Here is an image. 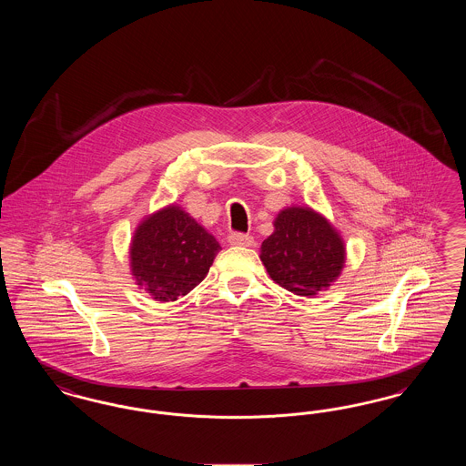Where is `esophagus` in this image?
<instances>
[{"label": "esophagus", "mask_w": 466, "mask_h": 466, "mask_svg": "<svg viewBox=\"0 0 466 466\" xmlns=\"http://www.w3.org/2000/svg\"><path fill=\"white\" fill-rule=\"evenodd\" d=\"M228 243L232 244V246H243V248H248V246L253 244V238H251L249 234L234 232V234L228 236Z\"/></svg>", "instance_id": "34e87169"}]
</instances>
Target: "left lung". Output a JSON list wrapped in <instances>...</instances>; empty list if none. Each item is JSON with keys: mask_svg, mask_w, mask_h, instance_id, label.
<instances>
[{"mask_svg": "<svg viewBox=\"0 0 466 466\" xmlns=\"http://www.w3.org/2000/svg\"><path fill=\"white\" fill-rule=\"evenodd\" d=\"M260 260L274 283L309 297L337 281L346 264V244L327 217L309 206H289L274 218Z\"/></svg>", "mask_w": 466, "mask_h": 466, "instance_id": "left-lung-1", "label": "left lung"}]
</instances>
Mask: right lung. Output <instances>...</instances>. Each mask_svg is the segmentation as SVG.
<instances>
[{
    "instance_id": "add662e5",
    "label": "right lung",
    "mask_w": 466,
    "mask_h": 466,
    "mask_svg": "<svg viewBox=\"0 0 466 466\" xmlns=\"http://www.w3.org/2000/svg\"><path fill=\"white\" fill-rule=\"evenodd\" d=\"M220 244L177 204L147 215L134 230L129 266L154 300L173 302L208 276Z\"/></svg>"
}]
</instances>
